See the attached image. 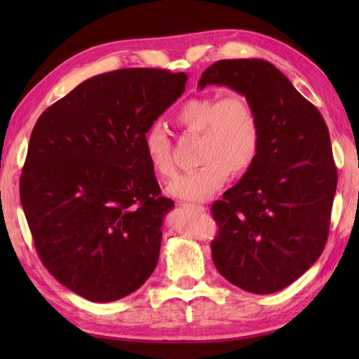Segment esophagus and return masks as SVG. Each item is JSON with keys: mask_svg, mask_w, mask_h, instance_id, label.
I'll return each instance as SVG.
<instances>
[{"mask_svg": "<svg viewBox=\"0 0 359 359\" xmlns=\"http://www.w3.org/2000/svg\"><path fill=\"white\" fill-rule=\"evenodd\" d=\"M182 208H188V210H194V211H205V207H202V205H194V203H188V202H180L179 203Z\"/></svg>", "mask_w": 359, "mask_h": 359, "instance_id": "obj_1", "label": "esophagus"}]
</instances>
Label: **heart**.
I'll return each instance as SVG.
<instances>
[{"instance_id": "heart-1", "label": "heart", "mask_w": 359, "mask_h": 359, "mask_svg": "<svg viewBox=\"0 0 359 359\" xmlns=\"http://www.w3.org/2000/svg\"><path fill=\"white\" fill-rule=\"evenodd\" d=\"M175 123L189 134H199L196 171L182 174L168 187L177 199L202 202L225 185L230 172L241 175L255 165L261 151V121L245 97L202 95L189 98L174 114ZM144 156L158 177L174 174L171 140L160 125H152L143 135Z\"/></svg>"}]
</instances>
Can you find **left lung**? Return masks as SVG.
I'll return each instance as SVG.
<instances>
[{
	"mask_svg": "<svg viewBox=\"0 0 359 359\" xmlns=\"http://www.w3.org/2000/svg\"><path fill=\"white\" fill-rule=\"evenodd\" d=\"M208 85L245 97L262 131L255 165L211 207L219 224L212 262L245 292H279L318 261L329 236L338 184L329 129L315 106L265 60H220L197 86Z\"/></svg>",
	"mask_w": 359,
	"mask_h": 359,
	"instance_id": "left-lung-1",
	"label": "left lung"
}]
</instances>
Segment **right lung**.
<instances>
[{
	"instance_id": "add662e5",
	"label": "right lung",
	"mask_w": 359,
	"mask_h": 359,
	"mask_svg": "<svg viewBox=\"0 0 359 359\" xmlns=\"http://www.w3.org/2000/svg\"><path fill=\"white\" fill-rule=\"evenodd\" d=\"M188 75L118 69L85 80L36 120L20 197L43 265L74 293L111 302L154 271L160 196L143 135L184 94Z\"/></svg>"
}]
</instances>
